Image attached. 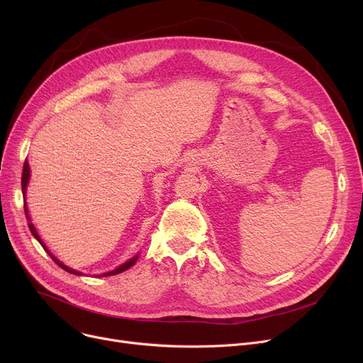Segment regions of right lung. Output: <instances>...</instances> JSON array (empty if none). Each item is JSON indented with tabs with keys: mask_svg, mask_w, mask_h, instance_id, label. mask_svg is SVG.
<instances>
[{
	"mask_svg": "<svg viewBox=\"0 0 363 363\" xmlns=\"http://www.w3.org/2000/svg\"><path fill=\"white\" fill-rule=\"evenodd\" d=\"M29 175H30V172H29V163H28V160H25V163H23V172H22V193H23V197H25V194H26V185H28V182H29ZM23 206H25V215H26V219L29 220L28 222V226H29V230H30V233H32V235L40 241V244L44 247V250L50 255V257L60 266L62 269H65L66 272H70V274H73V275H82L81 272H78V271H74V269H70V268H67L66 264H63L59 259H55L51 253H50V250L47 249L45 247V244L43 242V240H41V237L38 235V233H36V230H35V226H33V223L30 222V218H29V213H28V207H26V203H25V200H23ZM135 260H137V257H133V259H130V260H128L126 263H123L122 266H119L118 269H114V271H111V272H107V274H104V277H107V275H116V274H121V272H123V271H126L128 268H130V266L135 263Z\"/></svg>",
	"mask_w": 363,
	"mask_h": 363,
	"instance_id": "add662e5",
	"label": "right lung"
}]
</instances>
